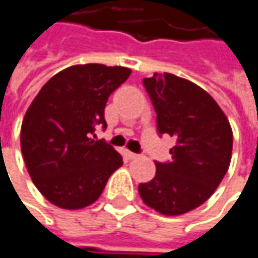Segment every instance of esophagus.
Returning <instances> with one entry per match:
<instances>
[{
  "label": "esophagus",
  "instance_id": "1",
  "mask_svg": "<svg viewBox=\"0 0 258 258\" xmlns=\"http://www.w3.org/2000/svg\"><path fill=\"white\" fill-rule=\"evenodd\" d=\"M127 157H128L130 160H136V158H137V157H139V155H137V154H134V152H127Z\"/></svg>",
  "mask_w": 258,
  "mask_h": 258
}]
</instances>
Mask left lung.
Masks as SVG:
<instances>
[{
    "instance_id": "left-lung-1",
    "label": "left lung",
    "mask_w": 258,
    "mask_h": 258,
    "mask_svg": "<svg viewBox=\"0 0 258 258\" xmlns=\"http://www.w3.org/2000/svg\"><path fill=\"white\" fill-rule=\"evenodd\" d=\"M157 113L158 134L176 139L172 161H155L154 179L139 185L145 205L163 215H182L203 205L221 183L232 160L230 122L196 83L170 73L143 79Z\"/></svg>"
}]
</instances>
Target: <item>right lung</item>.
Returning <instances> with one entry per match:
<instances>
[{"mask_svg": "<svg viewBox=\"0 0 258 258\" xmlns=\"http://www.w3.org/2000/svg\"><path fill=\"white\" fill-rule=\"evenodd\" d=\"M131 75L127 67L72 66L40 89L21 128V149L38 191L55 206L82 209L103 192L122 157L103 140H94L95 125L106 130L109 95Z\"/></svg>", "mask_w": 258, "mask_h": 258, "instance_id": "1", "label": "right lung"}]
</instances>
